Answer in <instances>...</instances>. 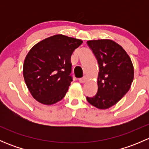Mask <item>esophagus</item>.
<instances>
[{
	"mask_svg": "<svg viewBox=\"0 0 149 149\" xmlns=\"http://www.w3.org/2000/svg\"><path fill=\"white\" fill-rule=\"evenodd\" d=\"M79 82L81 84L85 83V82L87 81V77L86 76H84L83 78H81V79H79Z\"/></svg>",
	"mask_w": 149,
	"mask_h": 149,
	"instance_id": "esophagus-1",
	"label": "esophagus"
}]
</instances>
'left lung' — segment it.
Instances as JSON below:
<instances>
[{"label": "left lung", "mask_w": 149, "mask_h": 149, "mask_svg": "<svg viewBox=\"0 0 149 149\" xmlns=\"http://www.w3.org/2000/svg\"><path fill=\"white\" fill-rule=\"evenodd\" d=\"M87 44L97 58L100 70L97 94L86 100L98 109H108L130 89L134 77L133 63L125 50L112 40H88Z\"/></svg>", "instance_id": "8db88e82"}]
</instances>
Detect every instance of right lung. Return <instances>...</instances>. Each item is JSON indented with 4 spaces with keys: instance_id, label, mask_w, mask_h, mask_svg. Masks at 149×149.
Here are the masks:
<instances>
[{
    "instance_id": "right-lung-1",
    "label": "right lung",
    "mask_w": 149,
    "mask_h": 149,
    "mask_svg": "<svg viewBox=\"0 0 149 149\" xmlns=\"http://www.w3.org/2000/svg\"><path fill=\"white\" fill-rule=\"evenodd\" d=\"M82 43L79 39L56 34L29 51L24 63V79L37 102L50 105L65 97L72 81L70 57Z\"/></svg>"
}]
</instances>
